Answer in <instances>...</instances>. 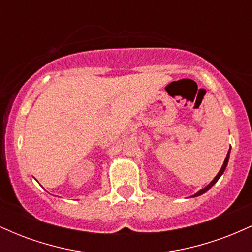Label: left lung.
Listing matches in <instances>:
<instances>
[{
	"mask_svg": "<svg viewBox=\"0 0 252 252\" xmlns=\"http://www.w3.org/2000/svg\"><path fill=\"white\" fill-rule=\"evenodd\" d=\"M228 156H230V150H228V153H227L226 158H225V161H224V163H222L221 168H220V170H219V173H218V174H217V175H216V178H215V179H213V180H212V181H211V182H210V184H209V185H207V186H206V187H205V189H202L201 190H199V192H198V193H195V194H194V195H192V196H198V195H201V194H204V193H205V192H207V190H209V189H211V187H212V186H213V185H215V184H216V182H217V181H218V179H219V178H220V176H221V174H222V173H224V170H225V168H226V166H227V162H228Z\"/></svg>",
	"mask_w": 252,
	"mask_h": 252,
	"instance_id": "8db88e82",
	"label": "left lung"
}]
</instances>
